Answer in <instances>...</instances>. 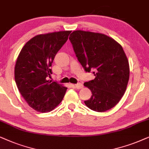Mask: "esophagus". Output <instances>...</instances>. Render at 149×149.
I'll list each match as a JSON object with an SVG mask.
<instances>
[{
  "instance_id": "esophagus-1",
  "label": "esophagus",
  "mask_w": 149,
  "mask_h": 149,
  "mask_svg": "<svg viewBox=\"0 0 149 149\" xmlns=\"http://www.w3.org/2000/svg\"><path fill=\"white\" fill-rule=\"evenodd\" d=\"M74 86L76 87V88L80 89V88H83V84H81V83H78V84H74Z\"/></svg>"
}]
</instances>
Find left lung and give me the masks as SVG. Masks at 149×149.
Returning a JSON list of instances; mask_svg holds the SVG:
<instances>
[{
	"label": "left lung",
	"mask_w": 149,
	"mask_h": 149,
	"mask_svg": "<svg viewBox=\"0 0 149 149\" xmlns=\"http://www.w3.org/2000/svg\"><path fill=\"white\" fill-rule=\"evenodd\" d=\"M69 39L84 71L95 76L84 84L92 92L84 104L96 112L112 108L123 96L130 78V65L122 46L106 35L89 31H75Z\"/></svg>",
	"instance_id": "left-lung-1"
}]
</instances>
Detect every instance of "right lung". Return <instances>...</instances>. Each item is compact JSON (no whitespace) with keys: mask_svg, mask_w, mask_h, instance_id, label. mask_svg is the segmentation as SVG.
Wrapping results in <instances>:
<instances>
[{"mask_svg":"<svg viewBox=\"0 0 149 149\" xmlns=\"http://www.w3.org/2000/svg\"><path fill=\"white\" fill-rule=\"evenodd\" d=\"M70 31L39 35L28 41L21 49L15 66L17 88L30 107L48 112L61 102L66 87L47 80L52 73V63L68 39Z\"/></svg>","mask_w":149,"mask_h":149,"instance_id":"obj_1","label":"right lung"}]
</instances>
